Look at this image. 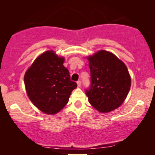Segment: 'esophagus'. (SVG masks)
Listing matches in <instances>:
<instances>
[{
	"instance_id": "obj_1",
	"label": "esophagus",
	"mask_w": 155,
	"mask_h": 155,
	"mask_svg": "<svg viewBox=\"0 0 155 155\" xmlns=\"http://www.w3.org/2000/svg\"><path fill=\"white\" fill-rule=\"evenodd\" d=\"M77 84H78V87H81V81H80V80H78L77 82Z\"/></svg>"
}]
</instances>
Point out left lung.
Wrapping results in <instances>:
<instances>
[{
  "mask_svg": "<svg viewBox=\"0 0 155 155\" xmlns=\"http://www.w3.org/2000/svg\"><path fill=\"white\" fill-rule=\"evenodd\" d=\"M91 83L85 90L88 101L101 113H108L122 104L130 88L126 65L115 55L101 50L89 56Z\"/></svg>",
  "mask_w": 155,
  "mask_h": 155,
  "instance_id": "obj_1",
  "label": "left lung"
}]
</instances>
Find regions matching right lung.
Returning <instances> with one entry per match:
<instances>
[{
  "label": "right lung",
  "instance_id": "add662e5",
  "mask_svg": "<svg viewBox=\"0 0 155 155\" xmlns=\"http://www.w3.org/2000/svg\"><path fill=\"white\" fill-rule=\"evenodd\" d=\"M64 58L48 51L36 58L25 73L24 80L29 99L45 114L58 113L68 102L72 91L77 87L71 81Z\"/></svg>",
  "mask_w": 155,
  "mask_h": 155
}]
</instances>
